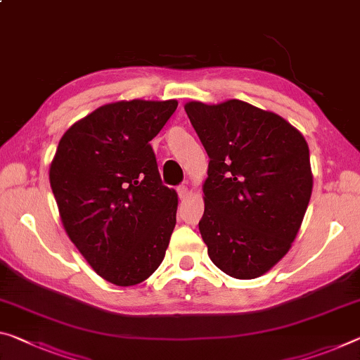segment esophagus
I'll return each instance as SVG.
<instances>
[{"label": "esophagus", "instance_id": "1", "mask_svg": "<svg viewBox=\"0 0 360 360\" xmlns=\"http://www.w3.org/2000/svg\"><path fill=\"white\" fill-rule=\"evenodd\" d=\"M176 191H178V195H179V198H184V197L187 195V192H189V189H187V186H184V184L179 186L178 189H176Z\"/></svg>", "mask_w": 360, "mask_h": 360}]
</instances>
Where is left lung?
<instances>
[{
	"mask_svg": "<svg viewBox=\"0 0 360 360\" xmlns=\"http://www.w3.org/2000/svg\"><path fill=\"white\" fill-rule=\"evenodd\" d=\"M210 157L198 229L210 259L233 278H256L292 247L312 192L303 134L243 101L186 104Z\"/></svg>",
	"mask_w": 360,
	"mask_h": 360,
	"instance_id": "8db88e82",
	"label": "left lung"
}]
</instances>
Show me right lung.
Returning a JSON list of instances; mask_svg holds the SVG:
<instances>
[{"label":"right lung","mask_w":360,"mask_h":360,"mask_svg":"<svg viewBox=\"0 0 360 360\" xmlns=\"http://www.w3.org/2000/svg\"><path fill=\"white\" fill-rule=\"evenodd\" d=\"M176 101L107 104L65 131L49 169L70 240L110 283L129 287L162 264L178 193L163 186L150 141Z\"/></svg>","instance_id":"obj_1"}]
</instances>
